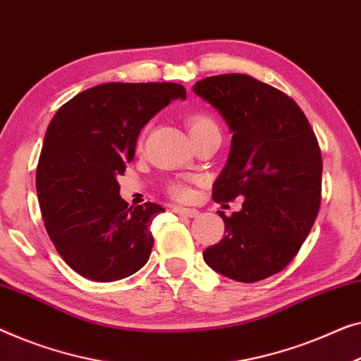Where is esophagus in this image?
<instances>
[{"label": "esophagus", "mask_w": 361, "mask_h": 361, "mask_svg": "<svg viewBox=\"0 0 361 361\" xmlns=\"http://www.w3.org/2000/svg\"><path fill=\"white\" fill-rule=\"evenodd\" d=\"M172 212L177 213V215H180V216H189V218L198 216V210H195V208H185V207L177 205L172 208Z\"/></svg>", "instance_id": "1"}]
</instances>
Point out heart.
<instances>
[{
    "label": "heart",
    "mask_w": 361,
    "mask_h": 361,
    "mask_svg": "<svg viewBox=\"0 0 361 361\" xmlns=\"http://www.w3.org/2000/svg\"><path fill=\"white\" fill-rule=\"evenodd\" d=\"M189 128H190V135H192V133L202 132V130L216 128V123L213 122L212 117L203 116V114H195V116H192L189 120ZM171 192L174 193L176 197L184 198V197H187V193H189V189H187L184 184H172Z\"/></svg>",
    "instance_id": "1"
}]
</instances>
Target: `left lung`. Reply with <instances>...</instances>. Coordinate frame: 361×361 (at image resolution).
I'll return each instance as SVG.
<instances>
[{
  "instance_id": "8db88e82",
  "label": "left lung",
  "mask_w": 361,
  "mask_h": 361,
  "mask_svg": "<svg viewBox=\"0 0 361 361\" xmlns=\"http://www.w3.org/2000/svg\"><path fill=\"white\" fill-rule=\"evenodd\" d=\"M193 92L233 133L213 198H244L231 216L218 212L226 234L203 250V260L231 280H264L291 262L314 224L321 205L319 145L293 99L247 75L205 78Z\"/></svg>"
}]
</instances>
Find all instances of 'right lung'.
Here are the masks:
<instances>
[{
    "label": "right lung",
    "instance_id": "right-lung-1",
    "mask_svg": "<svg viewBox=\"0 0 361 361\" xmlns=\"http://www.w3.org/2000/svg\"><path fill=\"white\" fill-rule=\"evenodd\" d=\"M185 90L176 82H106L76 94L49 123L39 158L37 195L61 259L85 279L116 281L148 262L158 203L128 207L117 176L133 159L138 135Z\"/></svg>",
    "mask_w": 361,
    "mask_h": 361
}]
</instances>
